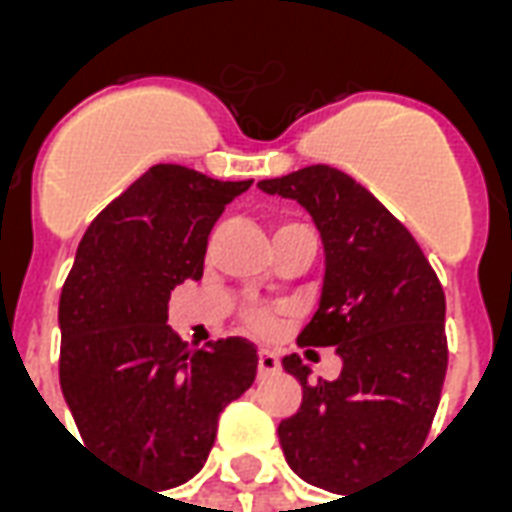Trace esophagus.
I'll return each mask as SVG.
<instances>
[{"label":"esophagus","mask_w":512,"mask_h":512,"mask_svg":"<svg viewBox=\"0 0 512 512\" xmlns=\"http://www.w3.org/2000/svg\"><path fill=\"white\" fill-rule=\"evenodd\" d=\"M257 370H260V376H274L279 370V359L271 351H260V356H257Z\"/></svg>","instance_id":"esophagus-1"}]
</instances>
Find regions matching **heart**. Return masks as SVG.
<instances>
[{"label":"heart","mask_w":512,"mask_h":512,"mask_svg":"<svg viewBox=\"0 0 512 512\" xmlns=\"http://www.w3.org/2000/svg\"><path fill=\"white\" fill-rule=\"evenodd\" d=\"M246 323H249L257 334H268L274 332V326H277V315L268 310H249L246 312Z\"/></svg>","instance_id":"heart-1"}]
</instances>
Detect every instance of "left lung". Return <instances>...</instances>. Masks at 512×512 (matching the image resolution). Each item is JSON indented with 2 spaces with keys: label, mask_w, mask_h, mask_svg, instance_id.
<instances>
[{
  "label": "left lung",
  "mask_w": 512,
  "mask_h": 512,
  "mask_svg": "<svg viewBox=\"0 0 512 512\" xmlns=\"http://www.w3.org/2000/svg\"><path fill=\"white\" fill-rule=\"evenodd\" d=\"M257 189L296 200L318 227L326 271L299 345L343 359L334 381L282 359L304 397L279 444L301 480L351 496L428 439L447 373L444 290L414 235L340 169L315 164Z\"/></svg>",
  "instance_id": "obj_1"
}]
</instances>
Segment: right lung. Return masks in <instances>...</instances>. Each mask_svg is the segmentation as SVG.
I'll use <instances>...</instances> for the list:
<instances>
[{
    "label": "right lung",
    "mask_w": 512,
    "mask_h": 512,
    "mask_svg": "<svg viewBox=\"0 0 512 512\" xmlns=\"http://www.w3.org/2000/svg\"><path fill=\"white\" fill-rule=\"evenodd\" d=\"M249 186L150 167L87 227L62 288L60 386L84 444L164 491L200 472L257 376L252 343L197 351L167 326L169 293L202 277L213 224Z\"/></svg>",
    "instance_id": "obj_1"
}]
</instances>
